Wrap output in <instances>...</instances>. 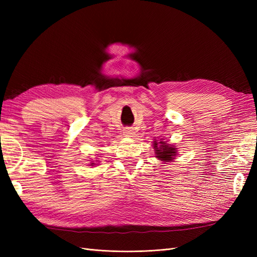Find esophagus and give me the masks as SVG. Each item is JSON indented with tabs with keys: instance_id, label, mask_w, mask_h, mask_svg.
<instances>
[{
	"instance_id": "obj_1",
	"label": "esophagus",
	"mask_w": 257,
	"mask_h": 257,
	"mask_svg": "<svg viewBox=\"0 0 257 257\" xmlns=\"http://www.w3.org/2000/svg\"><path fill=\"white\" fill-rule=\"evenodd\" d=\"M123 133H124V135L125 136H132L134 134V131L132 130V128H130V127H125L123 130Z\"/></svg>"
}]
</instances>
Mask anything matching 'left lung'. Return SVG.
<instances>
[{
    "label": "left lung",
    "mask_w": 257,
    "mask_h": 257,
    "mask_svg": "<svg viewBox=\"0 0 257 257\" xmlns=\"http://www.w3.org/2000/svg\"><path fill=\"white\" fill-rule=\"evenodd\" d=\"M154 148H155V154H157V158L161 161H173L176 155V149L172 146L166 144V142H160V146H158V143L154 142Z\"/></svg>",
    "instance_id": "1"
}]
</instances>
